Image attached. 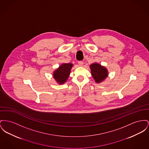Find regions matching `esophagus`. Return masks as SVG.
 Listing matches in <instances>:
<instances>
[{
  "label": "esophagus",
  "mask_w": 149,
  "mask_h": 149,
  "mask_svg": "<svg viewBox=\"0 0 149 149\" xmlns=\"http://www.w3.org/2000/svg\"><path fill=\"white\" fill-rule=\"evenodd\" d=\"M78 65L80 66H82L83 65V61H79L78 62Z\"/></svg>",
  "instance_id": "esophagus-1"
}]
</instances>
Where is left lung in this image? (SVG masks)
<instances>
[{"mask_svg": "<svg viewBox=\"0 0 149 149\" xmlns=\"http://www.w3.org/2000/svg\"><path fill=\"white\" fill-rule=\"evenodd\" d=\"M90 68L92 77L97 83L102 81L108 75L107 69L98 63L92 64L90 66Z\"/></svg>", "mask_w": 149, "mask_h": 149, "instance_id": "left-lung-1", "label": "left lung"}]
</instances>
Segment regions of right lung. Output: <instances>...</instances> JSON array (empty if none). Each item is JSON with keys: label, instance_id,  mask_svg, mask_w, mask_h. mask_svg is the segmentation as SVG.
<instances>
[{"label": "right lung", "instance_id": "add662e5", "mask_svg": "<svg viewBox=\"0 0 149 149\" xmlns=\"http://www.w3.org/2000/svg\"><path fill=\"white\" fill-rule=\"evenodd\" d=\"M72 66V63H63L54 72L53 77L59 84H63L66 82L69 77Z\"/></svg>", "mask_w": 149, "mask_h": 149}]
</instances>
